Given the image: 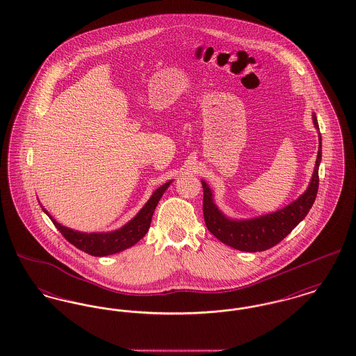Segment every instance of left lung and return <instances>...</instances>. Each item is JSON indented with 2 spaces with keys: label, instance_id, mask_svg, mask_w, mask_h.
Masks as SVG:
<instances>
[{
  "label": "left lung",
  "instance_id": "1",
  "mask_svg": "<svg viewBox=\"0 0 356 356\" xmlns=\"http://www.w3.org/2000/svg\"><path fill=\"white\" fill-rule=\"evenodd\" d=\"M315 127L319 129L315 113L312 115ZM322 160V136L319 135V151L311 183L305 193L286 208L273 213L254 218L251 220L227 219L212 200V192L203 184L204 220L208 231L224 244L245 252H260L270 250L280 243L291 231L305 219L316 199L319 188V164Z\"/></svg>",
  "mask_w": 356,
  "mask_h": 356
}]
</instances>
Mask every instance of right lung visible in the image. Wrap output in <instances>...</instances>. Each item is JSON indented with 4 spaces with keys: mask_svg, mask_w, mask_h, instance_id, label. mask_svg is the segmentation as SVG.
<instances>
[{
    "mask_svg": "<svg viewBox=\"0 0 356 356\" xmlns=\"http://www.w3.org/2000/svg\"><path fill=\"white\" fill-rule=\"evenodd\" d=\"M170 181L165 183L154 191L152 197L148 200V203L143 207V209L137 213L135 219L125 224L122 228L108 234H84L79 231L69 229L67 227L58 224L54 219H51L49 213L47 215L51 218L56 228L61 232V235L68 240L70 244H73L76 248L84 251L92 256H106V254H118L120 251H124L145 236L151 227L153 212L156 209V205L161 199L165 189L170 186Z\"/></svg>",
    "mask_w": 356,
    "mask_h": 356,
    "instance_id": "obj_1",
    "label": "right lung"
}]
</instances>
